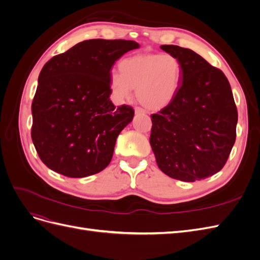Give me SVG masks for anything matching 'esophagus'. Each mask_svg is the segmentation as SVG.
I'll return each mask as SVG.
<instances>
[{
	"mask_svg": "<svg viewBox=\"0 0 260 260\" xmlns=\"http://www.w3.org/2000/svg\"><path fill=\"white\" fill-rule=\"evenodd\" d=\"M135 113H136V115H141V114H145V111L142 108H140V107H136Z\"/></svg>",
	"mask_w": 260,
	"mask_h": 260,
	"instance_id": "34e87169",
	"label": "esophagus"
}]
</instances>
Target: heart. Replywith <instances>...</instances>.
<instances>
[{
  "mask_svg": "<svg viewBox=\"0 0 260 260\" xmlns=\"http://www.w3.org/2000/svg\"><path fill=\"white\" fill-rule=\"evenodd\" d=\"M119 74L109 76V86L118 102L130 100L132 90L137 99L151 111L169 106L182 83V65L170 54L142 53L122 59Z\"/></svg>",
  "mask_w": 260,
  "mask_h": 260,
  "instance_id": "b5f03b06",
  "label": "heart"
}]
</instances>
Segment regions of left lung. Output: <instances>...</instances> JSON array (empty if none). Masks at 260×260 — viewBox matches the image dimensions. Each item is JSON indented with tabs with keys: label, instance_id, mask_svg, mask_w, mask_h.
<instances>
[{
	"label": "left lung",
	"instance_id": "left-lung-1",
	"mask_svg": "<svg viewBox=\"0 0 260 260\" xmlns=\"http://www.w3.org/2000/svg\"><path fill=\"white\" fill-rule=\"evenodd\" d=\"M160 49L182 65V83L172 103L153 114L149 138L158 168L184 182L222 169L237 137L238 111L224 74L201 55L178 45Z\"/></svg>",
	"mask_w": 260,
	"mask_h": 260
}]
</instances>
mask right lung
<instances>
[{
  "label": "right lung",
  "mask_w": 260,
  "mask_h": 260,
  "mask_svg": "<svg viewBox=\"0 0 260 260\" xmlns=\"http://www.w3.org/2000/svg\"><path fill=\"white\" fill-rule=\"evenodd\" d=\"M140 48L130 40L93 39L43 66L34 98L31 138L41 160L69 178L95 175L111 162L117 137L135 111L109 96L115 61Z\"/></svg>",
  "instance_id": "add662e5"
}]
</instances>
